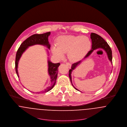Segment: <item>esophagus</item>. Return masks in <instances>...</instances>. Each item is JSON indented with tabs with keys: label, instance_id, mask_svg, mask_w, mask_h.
Returning <instances> with one entry per match:
<instances>
[{
	"label": "esophagus",
	"instance_id": "esophagus-1",
	"mask_svg": "<svg viewBox=\"0 0 127 127\" xmlns=\"http://www.w3.org/2000/svg\"><path fill=\"white\" fill-rule=\"evenodd\" d=\"M66 65H67V67L69 68H70L71 67V64L69 63H66Z\"/></svg>",
	"mask_w": 127,
	"mask_h": 127
}]
</instances>
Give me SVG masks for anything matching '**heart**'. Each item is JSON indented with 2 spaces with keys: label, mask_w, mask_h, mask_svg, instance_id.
Returning a JSON list of instances; mask_svg holds the SVG:
<instances>
[{
  "label": "heart",
  "mask_w": 127,
  "mask_h": 127,
  "mask_svg": "<svg viewBox=\"0 0 127 127\" xmlns=\"http://www.w3.org/2000/svg\"><path fill=\"white\" fill-rule=\"evenodd\" d=\"M58 46H53V54L59 59L64 57V53L67 52L69 60L78 61L81 60L91 47L89 38L86 36L66 35L60 38Z\"/></svg>",
  "instance_id": "b5f03b06"
}]
</instances>
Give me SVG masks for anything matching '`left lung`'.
<instances>
[{
  "label": "left lung",
  "mask_w": 127,
  "mask_h": 127,
  "mask_svg": "<svg viewBox=\"0 0 127 127\" xmlns=\"http://www.w3.org/2000/svg\"><path fill=\"white\" fill-rule=\"evenodd\" d=\"M91 38L92 39V49L91 50H90L88 53L87 54V55L84 57V59L82 60H80L78 62H77L75 63H73L72 66H71V68L69 69V77L70 78V82H71V84L72 86L74 87L75 89L76 90H78L80 91L79 90L76 89L73 85L72 83V78H71V72L73 70H74L76 67H77L81 63H82L83 60H85L87 58H88L90 55L92 54V53L94 51V50H96L97 49H104L105 52L106 53L108 58L109 60L111 61V63H112V50L111 49L109 45L107 43L106 41H105L104 39L101 37L100 35H98L96 33H91Z\"/></svg>",
  "instance_id": "8db88e82"
}]
</instances>
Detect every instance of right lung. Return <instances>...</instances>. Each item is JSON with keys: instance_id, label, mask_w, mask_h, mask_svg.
I'll use <instances>...</instances> for the list:
<instances>
[{"instance_id": "obj_1", "label": "right lung", "mask_w": 127, "mask_h": 127, "mask_svg": "<svg viewBox=\"0 0 127 127\" xmlns=\"http://www.w3.org/2000/svg\"><path fill=\"white\" fill-rule=\"evenodd\" d=\"M50 34V32H47L42 34H35L27 38L22 44L21 45L20 47L18 49V51L16 55L15 60V69L16 72L18 77H19L18 67V63L22 55L28 48V47L35 45H41L46 46L47 48L50 49V45L48 42V36ZM48 72L50 78V83L49 86L46 88L45 89L43 90L41 92H37L35 93H43L47 92L52 89L54 87L58 76V67L60 65V63H53L49 60H48Z\"/></svg>"}]
</instances>
